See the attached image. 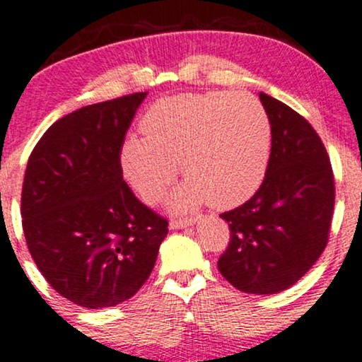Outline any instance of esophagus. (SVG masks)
<instances>
[{
  "instance_id": "obj_1",
  "label": "esophagus",
  "mask_w": 362,
  "mask_h": 362,
  "mask_svg": "<svg viewBox=\"0 0 362 362\" xmlns=\"http://www.w3.org/2000/svg\"><path fill=\"white\" fill-rule=\"evenodd\" d=\"M194 224V219H172L170 221V230H182V228Z\"/></svg>"
}]
</instances>
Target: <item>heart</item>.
<instances>
[{"label":"heart","mask_w":362,"mask_h":362,"mask_svg":"<svg viewBox=\"0 0 362 362\" xmlns=\"http://www.w3.org/2000/svg\"><path fill=\"white\" fill-rule=\"evenodd\" d=\"M144 136L120 146V168L131 189L156 202L180 165L185 184L170 199L175 211L209 202L216 209L243 204L260 189L272 151L267 110L247 93L211 91L161 98L146 110Z\"/></svg>","instance_id":"1"}]
</instances>
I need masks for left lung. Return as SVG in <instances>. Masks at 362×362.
<instances>
[{
  "instance_id": "1",
  "label": "left lung",
  "mask_w": 362,
  "mask_h": 362,
  "mask_svg": "<svg viewBox=\"0 0 362 362\" xmlns=\"http://www.w3.org/2000/svg\"><path fill=\"white\" fill-rule=\"evenodd\" d=\"M259 97L272 126L271 161L252 199L219 216L231 235L218 269L243 293L276 294L296 284L325 250L335 185L308 120L267 93Z\"/></svg>"
}]
</instances>
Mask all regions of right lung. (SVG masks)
Wrapping results in <instances>:
<instances>
[{
  "mask_svg": "<svg viewBox=\"0 0 362 362\" xmlns=\"http://www.w3.org/2000/svg\"><path fill=\"white\" fill-rule=\"evenodd\" d=\"M148 91L56 120L28 158L23 233L37 269L61 296L109 308L148 281L168 221L132 194L120 146Z\"/></svg>",
  "mask_w": 362,
  "mask_h": 362,
  "instance_id": "1",
  "label": "right lung"
}]
</instances>
